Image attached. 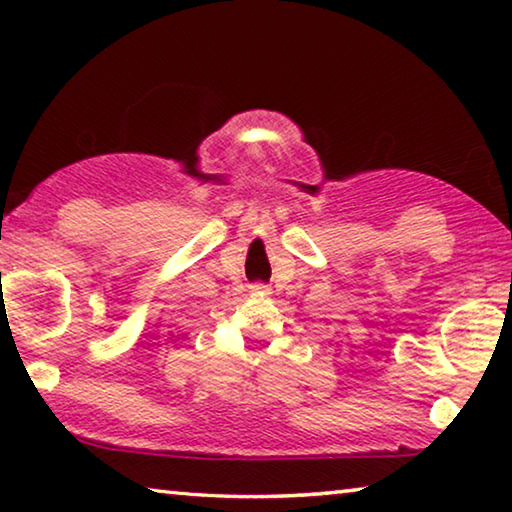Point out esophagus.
<instances>
[{"instance_id":"34e87169","label":"esophagus","mask_w":512,"mask_h":512,"mask_svg":"<svg viewBox=\"0 0 512 512\" xmlns=\"http://www.w3.org/2000/svg\"><path fill=\"white\" fill-rule=\"evenodd\" d=\"M250 291H253V296H271V287H268V284H253Z\"/></svg>"}]
</instances>
